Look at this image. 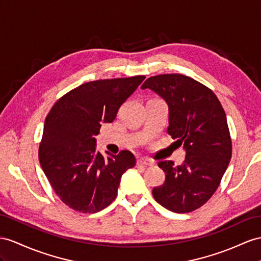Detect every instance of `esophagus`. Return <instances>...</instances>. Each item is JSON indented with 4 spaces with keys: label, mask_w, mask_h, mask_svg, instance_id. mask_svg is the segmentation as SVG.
<instances>
[{
    "label": "esophagus",
    "mask_w": 261,
    "mask_h": 261,
    "mask_svg": "<svg viewBox=\"0 0 261 261\" xmlns=\"http://www.w3.org/2000/svg\"><path fill=\"white\" fill-rule=\"evenodd\" d=\"M138 165H143V166H152L153 164V161H151V160L149 159H140L138 160Z\"/></svg>",
    "instance_id": "esophagus-1"
}]
</instances>
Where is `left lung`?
I'll return each mask as SVG.
<instances>
[{"mask_svg":"<svg viewBox=\"0 0 261 261\" xmlns=\"http://www.w3.org/2000/svg\"><path fill=\"white\" fill-rule=\"evenodd\" d=\"M141 88L153 90L168 102V133L186 151L182 165L158 163L165 181L153 188V197L171 212L195 211L216 192L231 159V138L222 103L208 87L181 73L150 77Z\"/></svg>","mask_w":261,"mask_h":261,"instance_id":"left-lung-1","label":"left lung"}]
</instances>
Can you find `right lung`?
Masks as SVG:
<instances>
[{"mask_svg":"<svg viewBox=\"0 0 261 261\" xmlns=\"http://www.w3.org/2000/svg\"><path fill=\"white\" fill-rule=\"evenodd\" d=\"M145 76L100 79L59 98L45 119L38 159L56 195L71 210L97 213L118 194L123 173L136 165L128 150L118 155L96 151L102 122H112Z\"/></svg>","mask_w":261,"mask_h":261,"instance_id":"1","label":"right lung"}]
</instances>
